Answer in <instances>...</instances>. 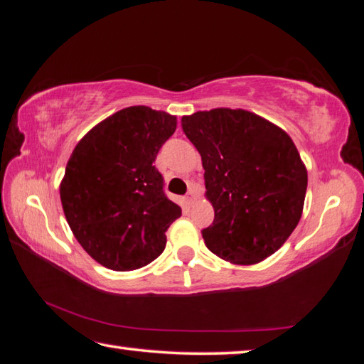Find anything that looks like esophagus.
<instances>
[{"label": "esophagus", "instance_id": "esophagus-1", "mask_svg": "<svg viewBox=\"0 0 364 364\" xmlns=\"http://www.w3.org/2000/svg\"><path fill=\"white\" fill-rule=\"evenodd\" d=\"M197 199H199V197H197V193L194 189H191L189 193H188V196H186V202L189 205H194L196 202H197Z\"/></svg>", "mask_w": 364, "mask_h": 364}]
</instances>
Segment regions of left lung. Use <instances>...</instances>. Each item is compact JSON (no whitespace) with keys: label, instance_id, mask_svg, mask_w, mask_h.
<instances>
[{"label":"left lung","instance_id":"1","mask_svg":"<svg viewBox=\"0 0 364 364\" xmlns=\"http://www.w3.org/2000/svg\"><path fill=\"white\" fill-rule=\"evenodd\" d=\"M181 125L202 157L215 212L202 231L208 250L234 264L273 255L304 212L308 175L291 136L244 109L199 110Z\"/></svg>","mask_w":364,"mask_h":364}]
</instances>
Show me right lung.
Segmentation results:
<instances>
[{"mask_svg": "<svg viewBox=\"0 0 364 364\" xmlns=\"http://www.w3.org/2000/svg\"><path fill=\"white\" fill-rule=\"evenodd\" d=\"M176 117L146 106L122 109L78 141L59 193L80 245L102 267L132 271L162 254L181 207L164 193L154 167Z\"/></svg>", "mask_w": 364, "mask_h": 364, "instance_id": "1", "label": "right lung"}]
</instances>
